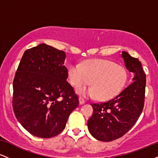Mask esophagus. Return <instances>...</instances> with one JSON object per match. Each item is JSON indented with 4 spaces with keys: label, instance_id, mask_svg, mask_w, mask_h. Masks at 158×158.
I'll list each match as a JSON object with an SVG mask.
<instances>
[{
    "label": "esophagus",
    "instance_id": "obj_1",
    "mask_svg": "<svg viewBox=\"0 0 158 158\" xmlns=\"http://www.w3.org/2000/svg\"><path fill=\"white\" fill-rule=\"evenodd\" d=\"M79 103H80L81 105V104H84V103L85 102V99H83V98H81V97H79Z\"/></svg>",
    "mask_w": 158,
    "mask_h": 158
}]
</instances>
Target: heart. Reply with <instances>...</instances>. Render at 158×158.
Wrapping results in <instances>:
<instances>
[{
    "mask_svg": "<svg viewBox=\"0 0 158 158\" xmlns=\"http://www.w3.org/2000/svg\"><path fill=\"white\" fill-rule=\"evenodd\" d=\"M69 80L75 88L89 84L88 89L78 88L83 96L97 97L99 100H106L117 94L127 80V71L121 65L106 59H91L82 64H73L68 68Z\"/></svg>",
    "mask_w": 158,
    "mask_h": 158,
    "instance_id": "b5f03b06",
    "label": "heart"
}]
</instances>
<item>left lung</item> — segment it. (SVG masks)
Masks as SVG:
<instances>
[{"mask_svg": "<svg viewBox=\"0 0 158 158\" xmlns=\"http://www.w3.org/2000/svg\"><path fill=\"white\" fill-rule=\"evenodd\" d=\"M126 68L135 73L133 81L118 95L100 103H92L93 114L88 121L90 133L98 140L110 142L123 137L135 124L145 102L146 77L137 58L123 52Z\"/></svg>", "mask_w": 158, "mask_h": 158, "instance_id": "8db88e82", "label": "left lung"}]
</instances>
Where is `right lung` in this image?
I'll use <instances>...</instances> for the list:
<instances>
[{"label": "right lung", "mask_w": 158, "mask_h": 158, "mask_svg": "<svg viewBox=\"0 0 158 158\" xmlns=\"http://www.w3.org/2000/svg\"><path fill=\"white\" fill-rule=\"evenodd\" d=\"M62 50L41 44L21 58L13 80L12 108L27 131L50 138L64 129L69 116L79 106V97L66 80Z\"/></svg>", "instance_id": "obj_1"}]
</instances>
